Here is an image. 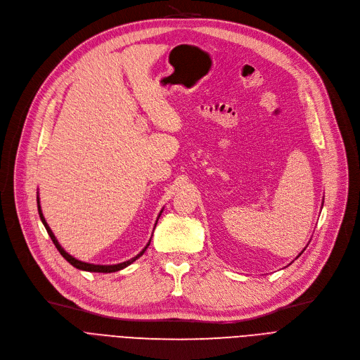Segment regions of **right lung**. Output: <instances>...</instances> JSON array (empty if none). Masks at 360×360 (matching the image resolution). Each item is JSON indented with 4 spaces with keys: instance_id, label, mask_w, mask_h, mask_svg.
Here are the masks:
<instances>
[{
    "instance_id": "add662e5",
    "label": "right lung",
    "mask_w": 360,
    "mask_h": 360,
    "mask_svg": "<svg viewBox=\"0 0 360 360\" xmlns=\"http://www.w3.org/2000/svg\"><path fill=\"white\" fill-rule=\"evenodd\" d=\"M39 202V201H37ZM37 210H39V216H41V220H42V223H44V226H45V229H46V232H48V235L51 236V239H52V242H53V245L56 247V250L60 251V254L71 264V266H74L75 269H79V270H86V271H94V273H113V271H118V270H122L124 267H127V266H129V264L132 262V261H136L139 257H141L143 254H144V251H146V248L148 247L150 245V242L147 243V247L137 255V257H134L132 259H129V261H125V262H121V264H117V266H94V264H87V262H82V261H79V259H75V258H72L70 254H67L61 247H60V243H58V240L55 239V236H53V233H52V231L49 229V226H48V223L45 221V219H44V214H42V212H41V207L37 205Z\"/></svg>"
}]
</instances>
